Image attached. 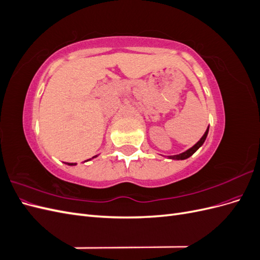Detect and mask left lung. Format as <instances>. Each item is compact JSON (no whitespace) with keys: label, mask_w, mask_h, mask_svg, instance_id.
I'll list each match as a JSON object with an SVG mask.
<instances>
[{"label":"left lung","mask_w":260,"mask_h":260,"mask_svg":"<svg viewBox=\"0 0 260 260\" xmlns=\"http://www.w3.org/2000/svg\"><path fill=\"white\" fill-rule=\"evenodd\" d=\"M208 130H209V127L207 128V130L205 131V133H204V136L200 139V141L196 144H194L192 147H190L188 149H186L185 152L181 153V154H178V155H171V156H168L169 159H175V160H183V159H186L188 158V157H191L198 149L204 144V142H205V140L207 138V135H208Z\"/></svg>","instance_id":"1"}]
</instances>
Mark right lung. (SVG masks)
<instances>
[{
	"instance_id": "1",
	"label": "right lung",
	"mask_w": 260,
	"mask_h": 260,
	"mask_svg": "<svg viewBox=\"0 0 260 260\" xmlns=\"http://www.w3.org/2000/svg\"><path fill=\"white\" fill-rule=\"evenodd\" d=\"M95 157H98V155H95V156H93L92 158H90V159H88V160H84V162L85 161H89V160H91V159H93V158H95ZM66 165H68V166H76L77 164H74V162H66Z\"/></svg>"
}]
</instances>
